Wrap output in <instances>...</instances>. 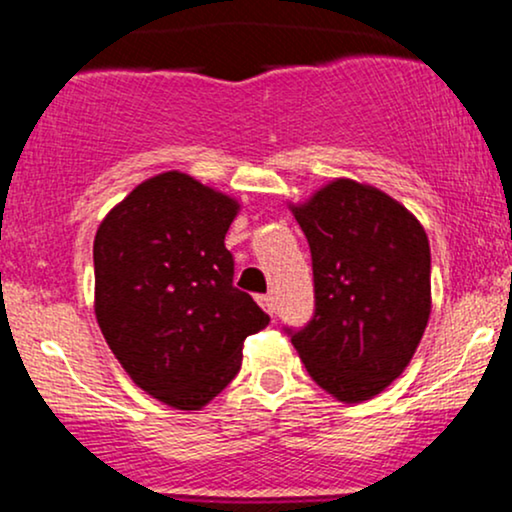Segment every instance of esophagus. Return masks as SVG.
Listing matches in <instances>:
<instances>
[{
    "label": "esophagus",
    "instance_id": "1",
    "mask_svg": "<svg viewBox=\"0 0 512 512\" xmlns=\"http://www.w3.org/2000/svg\"><path fill=\"white\" fill-rule=\"evenodd\" d=\"M257 301H260V305H262L264 310H267L269 315L276 313V298L272 296V293H267V296H260V298H257Z\"/></svg>",
    "mask_w": 512,
    "mask_h": 512
}]
</instances>
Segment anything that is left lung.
I'll use <instances>...</instances> for the list:
<instances>
[{"label": "left lung", "mask_w": 512, "mask_h": 512, "mask_svg": "<svg viewBox=\"0 0 512 512\" xmlns=\"http://www.w3.org/2000/svg\"><path fill=\"white\" fill-rule=\"evenodd\" d=\"M289 209L315 276V317L291 344L322 390L344 404L366 402L404 373L426 332V231L397 199L351 178H334Z\"/></svg>", "instance_id": "1"}]
</instances>
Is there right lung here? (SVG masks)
Here are the masks:
<instances>
[{"label":"right lung","mask_w":512,"mask_h":512,"mask_svg":"<svg viewBox=\"0 0 512 512\" xmlns=\"http://www.w3.org/2000/svg\"><path fill=\"white\" fill-rule=\"evenodd\" d=\"M240 202L180 170L139 182L93 240L98 327L146 395L199 411L236 378L269 315L233 286L226 233Z\"/></svg>","instance_id":"1"}]
</instances>
